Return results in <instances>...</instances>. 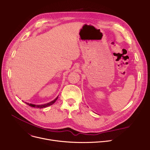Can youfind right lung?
Wrapping results in <instances>:
<instances>
[{
  "label": "right lung",
  "mask_w": 150,
  "mask_h": 150,
  "mask_svg": "<svg viewBox=\"0 0 150 150\" xmlns=\"http://www.w3.org/2000/svg\"><path fill=\"white\" fill-rule=\"evenodd\" d=\"M57 99H58V96L54 99V100L52 101L51 102L45 104H42V105H35V104H29V103H26L28 105H29V106H31L32 107H37V108H45V107H47L48 106H50V105H52L57 100Z\"/></svg>",
  "instance_id": "obj_1"
}]
</instances>
